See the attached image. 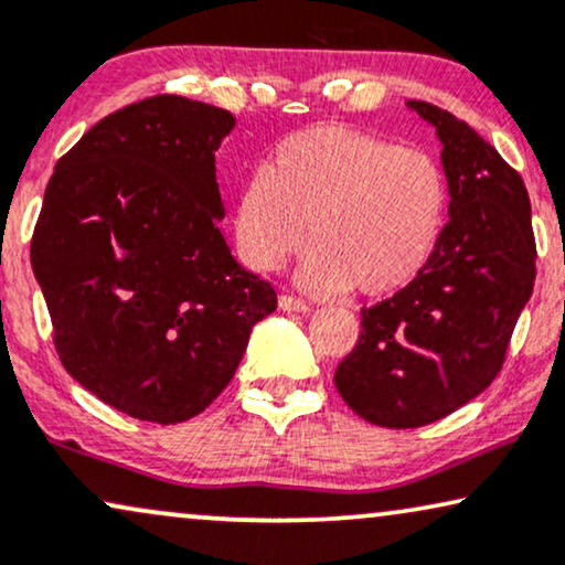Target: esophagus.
<instances>
[{"mask_svg": "<svg viewBox=\"0 0 565 565\" xmlns=\"http://www.w3.org/2000/svg\"><path fill=\"white\" fill-rule=\"evenodd\" d=\"M278 307H281L284 312H307V310H310V307H307V305L302 302V299L287 297V295L278 297Z\"/></svg>", "mask_w": 565, "mask_h": 565, "instance_id": "obj_1", "label": "esophagus"}]
</instances>
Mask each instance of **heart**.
I'll use <instances>...</instances> for the list:
<instances>
[{
    "mask_svg": "<svg viewBox=\"0 0 565 565\" xmlns=\"http://www.w3.org/2000/svg\"><path fill=\"white\" fill-rule=\"evenodd\" d=\"M448 184L438 161L344 125L299 130L268 169L242 184L234 242L247 268L270 274L305 242L299 287L385 297L404 289L438 247Z\"/></svg>",
    "mask_w": 565,
    "mask_h": 565,
    "instance_id": "obj_1",
    "label": "heart"
}]
</instances>
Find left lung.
<instances>
[{
    "instance_id": "left-lung-1",
    "label": "left lung",
    "mask_w": 565,
    "mask_h": 565,
    "mask_svg": "<svg viewBox=\"0 0 565 565\" xmlns=\"http://www.w3.org/2000/svg\"><path fill=\"white\" fill-rule=\"evenodd\" d=\"M440 140L448 224L412 284L362 310V333L335 367L352 412L381 427H423L498 375L534 287L532 209L501 153L454 114L406 102Z\"/></svg>"
}]
</instances>
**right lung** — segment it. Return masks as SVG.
I'll use <instances>...</instances> for the list:
<instances>
[{
  "mask_svg": "<svg viewBox=\"0 0 565 565\" xmlns=\"http://www.w3.org/2000/svg\"><path fill=\"white\" fill-rule=\"evenodd\" d=\"M234 114L153 96L56 161L31 242L64 370L114 409L177 425L230 385L276 291L234 260L216 151Z\"/></svg>",
  "mask_w": 565,
  "mask_h": 565,
  "instance_id": "obj_1",
  "label": "right lung"
}]
</instances>
